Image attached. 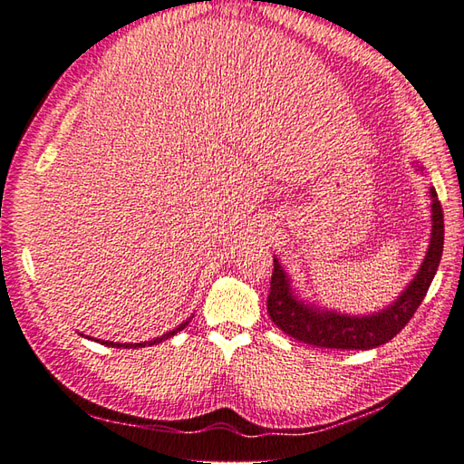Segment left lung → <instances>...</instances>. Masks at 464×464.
Instances as JSON below:
<instances>
[{
  "label": "left lung",
  "mask_w": 464,
  "mask_h": 464,
  "mask_svg": "<svg viewBox=\"0 0 464 464\" xmlns=\"http://www.w3.org/2000/svg\"><path fill=\"white\" fill-rule=\"evenodd\" d=\"M433 199V229H430V245L427 256L401 296L382 312L372 316H346L338 312H322L296 300L290 290L286 273L275 258V271L271 276V293L266 298V312L278 330L288 334L290 338L304 342L308 346L328 350H372L397 336L407 322L413 318L417 308L421 306L427 290L433 283L435 273L443 256L445 221L443 208L437 198L435 188H430Z\"/></svg>",
  "instance_id": "1"
}]
</instances>
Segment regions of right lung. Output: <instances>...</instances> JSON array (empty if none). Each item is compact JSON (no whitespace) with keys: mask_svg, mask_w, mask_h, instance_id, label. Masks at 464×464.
<instances>
[{"mask_svg":"<svg viewBox=\"0 0 464 464\" xmlns=\"http://www.w3.org/2000/svg\"><path fill=\"white\" fill-rule=\"evenodd\" d=\"M188 322H189V320L183 322V324H179L176 330H171V332L164 334V336H160V338H156V340H150V342H142V343H116V342H101V343H106V346H111V348H144V346H154V343L164 342V340H168V338L174 336V334H178L179 330L186 328V326H188Z\"/></svg>","mask_w":464,"mask_h":464,"instance_id":"right-lung-1","label":"right lung"}]
</instances>
